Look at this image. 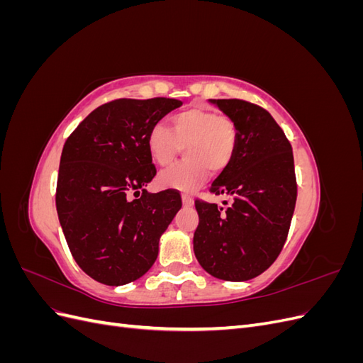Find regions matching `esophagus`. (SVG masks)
Segmentation results:
<instances>
[{"instance_id": "obj_1", "label": "esophagus", "mask_w": 363, "mask_h": 363, "mask_svg": "<svg viewBox=\"0 0 363 363\" xmlns=\"http://www.w3.org/2000/svg\"><path fill=\"white\" fill-rule=\"evenodd\" d=\"M182 201H183L184 207H192V204H194L192 196H189V195H183L182 196Z\"/></svg>"}]
</instances>
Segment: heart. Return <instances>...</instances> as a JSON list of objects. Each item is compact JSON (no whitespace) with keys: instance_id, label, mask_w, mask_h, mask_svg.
<instances>
[{"instance_id":"obj_1","label":"heart","mask_w":363,"mask_h":363,"mask_svg":"<svg viewBox=\"0 0 363 363\" xmlns=\"http://www.w3.org/2000/svg\"><path fill=\"white\" fill-rule=\"evenodd\" d=\"M171 124L172 131L160 123L151 127L148 152L160 167H168L184 147L186 160L163 171L159 183L163 188L192 192L206 182L208 168L221 171L227 167L236 144V125L230 118L203 107L174 115Z\"/></svg>"}]
</instances>
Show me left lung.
<instances>
[{"instance_id": "left-lung-1", "label": "left lung", "mask_w": 363, "mask_h": 363, "mask_svg": "<svg viewBox=\"0 0 363 363\" xmlns=\"http://www.w3.org/2000/svg\"><path fill=\"white\" fill-rule=\"evenodd\" d=\"M208 103L236 125L232 159L211 186L232 204L224 211L195 201L194 252L211 276L245 281L267 271L286 240L296 201L292 147L265 108L242 100Z\"/></svg>"}]
</instances>
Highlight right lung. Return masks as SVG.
<instances>
[{"instance_id":"obj_1","label":"right lung","mask_w":363,"mask_h":363,"mask_svg":"<svg viewBox=\"0 0 363 363\" xmlns=\"http://www.w3.org/2000/svg\"><path fill=\"white\" fill-rule=\"evenodd\" d=\"M183 103L116 100L87 115L65 142L56 207L74 260L108 286L135 281L152 267L159 240L182 208L172 189L148 194L156 168L147 138ZM133 191L139 199L128 201Z\"/></svg>"}]
</instances>
